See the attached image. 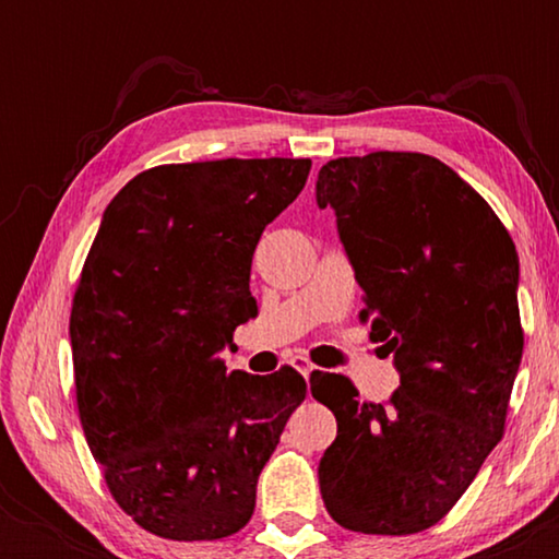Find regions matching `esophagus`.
<instances>
[{
    "label": "esophagus",
    "mask_w": 559,
    "mask_h": 559,
    "mask_svg": "<svg viewBox=\"0 0 559 559\" xmlns=\"http://www.w3.org/2000/svg\"><path fill=\"white\" fill-rule=\"evenodd\" d=\"M289 364H293V366H295V369H297V371H300L305 379H308V377H310V371H312V364L308 361V358H302V356H295V358H293V361H289Z\"/></svg>",
    "instance_id": "34e87169"
}]
</instances>
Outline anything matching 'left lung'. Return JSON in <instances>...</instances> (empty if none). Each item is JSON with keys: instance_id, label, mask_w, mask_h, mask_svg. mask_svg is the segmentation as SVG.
I'll list each match as a JSON object with an SVG mask.
<instances>
[{"instance_id": "8db88e82", "label": "left lung", "mask_w": 559, "mask_h": 559, "mask_svg": "<svg viewBox=\"0 0 559 559\" xmlns=\"http://www.w3.org/2000/svg\"><path fill=\"white\" fill-rule=\"evenodd\" d=\"M316 195L338 216L361 320L400 371L384 404L335 373L310 379L338 423L320 493L350 532L430 530L507 427L524 350L516 247L491 205L423 152L331 159Z\"/></svg>"}]
</instances>
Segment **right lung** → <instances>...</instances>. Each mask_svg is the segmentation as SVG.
I'll list each match as a JSON object with an SVG mask.
<instances>
[{"label": "right lung", "instance_id": "1", "mask_svg": "<svg viewBox=\"0 0 559 559\" xmlns=\"http://www.w3.org/2000/svg\"><path fill=\"white\" fill-rule=\"evenodd\" d=\"M310 165H157L106 205L71 308L75 402L114 501L157 537L239 532L308 394L293 366L228 373L221 350L257 316L251 257Z\"/></svg>", "mask_w": 559, "mask_h": 559}]
</instances>
